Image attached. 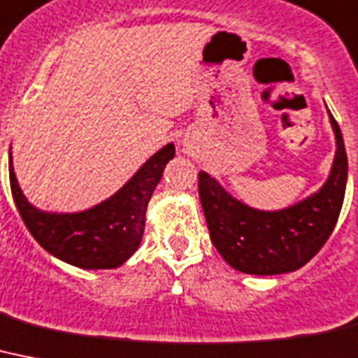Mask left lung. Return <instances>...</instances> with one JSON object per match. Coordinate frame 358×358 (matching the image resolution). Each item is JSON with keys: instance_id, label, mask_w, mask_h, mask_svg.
<instances>
[{"instance_id": "8db88e82", "label": "left lung", "mask_w": 358, "mask_h": 358, "mask_svg": "<svg viewBox=\"0 0 358 358\" xmlns=\"http://www.w3.org/2000/svg\"><path fill=\"white\" fill-rule=\"evenodd\" d=\"M336 139L327 182L298 204L280 211L250 208L209 176L199 173V194L209 237L229 266L255 275L294 272L309 263L338 220L348 182V156L338 123L329 112Z\"/></svg>"}]
</instances>
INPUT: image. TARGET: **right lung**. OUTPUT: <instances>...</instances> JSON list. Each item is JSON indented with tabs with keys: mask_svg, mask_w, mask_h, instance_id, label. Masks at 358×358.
Returning <instances> with one entry per match:
<instances>
[{
	"mask_svg": "<svg viewBox=\"0 0 358 358\" xmlns=\"http://www.w3.org/2000/svg\"><path fill=\"white\" fill-rule=\"evenodd\" d=\"M171 158L173 143L150 156L108 200L78 213H48L34 208L20 189L13 156H8V178L23 224L43 250L78 268H117L141 243L147 204Z\"/></svg>",
	"mask_w": 358,
	"mask_h": 358,
	"instance_id": "add662e5",
	"label": "right lung"
}]
</instances>
